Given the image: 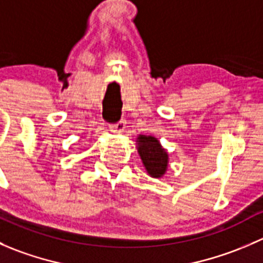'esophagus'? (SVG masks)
I'll list each match as a JSON object with an SVG mask.
<instances>
[{"label":"esophagus","mask_w":263,"mask_h":263,"mask_svg":"<svg viewBox=\"0 0 263 263\" xmlns=\"http://www.w3.org/2000/svg\"><path fill=\"white\" fill-rule=\"evenodd\" d=\"M124 127H126V122H124L123 119H121V121L117 122L116 124H112V126H110V129H112L115 134H122L124 129Z\"/></svg>","instance_id":"34e87169"}]
</instances>
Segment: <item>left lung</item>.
Returning a JSON list of instances; mask_svg holds the SVG:
<instances>
[{
  "label": "left lung",
  "mask_w": 263,
  "mask_h": 263,
  "mask_svg": "<svg viewBox=\"0 0 263 263\" xmlns=\"http://www.w3.org/2000/svg\"><path fill=\"white\" fill-rule=\"evenodd\" d=\"M137 151L145 169L153 178H161L168 168V153L160 145L158 139L146 135H139L136 139Z\"/></svg>",
  "instance_id": "1"
}]
</instances>
